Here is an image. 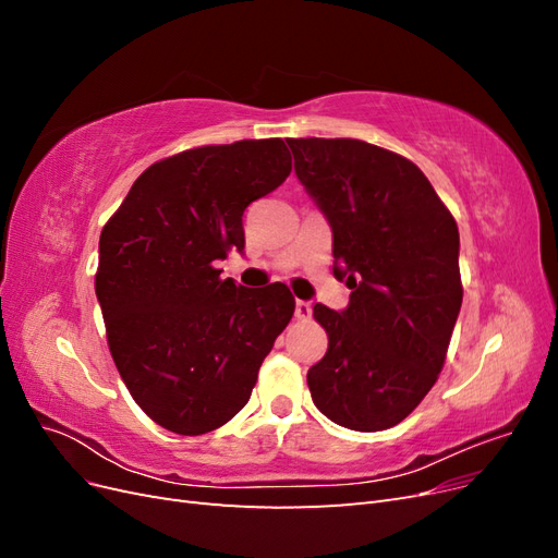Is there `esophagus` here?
<instances>
[{
    "mask_svg": "<svg viewBox=\"0 0 558 558\" xmlns=\"http://www.w3.org/2000/svg\"><path fill=\"white\" fill-rule=\"evenodd\" d=\"M312 316V305L307 300H298L295 302V318L298 320H307Z\"/></svg>",
    "mask_w": 558,
    "mask_h": 558,
    "instance_id": "34e87169",
    "label": "esophagus"
}]
</instances>
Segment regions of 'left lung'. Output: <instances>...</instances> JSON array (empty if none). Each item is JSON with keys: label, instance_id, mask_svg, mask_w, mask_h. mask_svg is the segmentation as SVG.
Here are the masks:
<instances>
[{"label": "left lung", "instance_id": "1", "mask_svg": "<svg viewBox=\"0 0 558 558\" xmlns=\"http://www.w3.org/2000/svg\"><path fill=\"white\" fill-rule=\"evenodd\" d=\"M295 174L332 230L342 312L314 305L328 351L310 367L316 408L337 426L391 428L445 365L463 286L459 228L418 167L361 140H286Z\"/></svg>", "mask_w": 558, "mask_h": 558}]
</instances>
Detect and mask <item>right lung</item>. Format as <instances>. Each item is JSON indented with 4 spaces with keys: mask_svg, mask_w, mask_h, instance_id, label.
<instances>
[{
    "mask_svg": "<svg viewBox=\"0 0 558 558\" xmlns=\"http://www.w3.org/2000/svg\"><path fill=\"white\" fill-rule=\"evenodd\" d=\"M289 174L283 140L183 150L150 165L99 234L109 351L134 402L167 430L228 424L289 326V286L246 289L216 269L244 253V209Z\"/></svg>",
    "mask_w": 558,
    "mask_h": 558,
    "instance_id": "obj_1",
    "label": "right lung"
}]
</instances>
